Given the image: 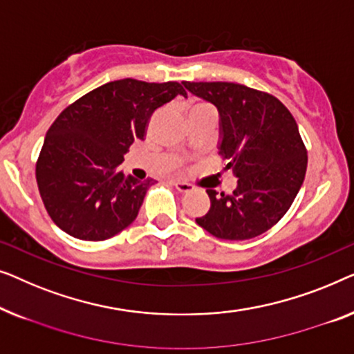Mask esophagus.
<instances>
[{
    "instance_id": "34e87169",
    "label": "esophagus",
    "mask_w": 354,
    "mask_h": 354,
    "mask_svg": "<svg viewBox=\"0 0 354 354\" xmlns=\"http://www.w3.org/2000/svg\"><path fill=\"white\" fill-rule=\"evenodd\" d=\"M173 186H175L179 192H191L192 189H194V186L192 184H189V183H186V181H173Z\"/></svg>"
}]
</instances>
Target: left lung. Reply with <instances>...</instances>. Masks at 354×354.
Wrapping results in <instances>:
<instances>
[{"label":"left lung","mask_w":354,"mask_h":354,"mask_svg":"<svg viewBox=\"0 0 354 354\" xmlns=\"http://www.w3.org/2000/svg\"><path fill=\"white\" fill-rule=\"evenodd\" d=\"M183 84L218 109V152L237 178L231 196L207 189L210 210L196 223L226 241L260 236L286 215L305 179L308 156L295 118L274 96L243 84Z\"/></svg>","instance_id":"left-lung-1"}]
</instances>
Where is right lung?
Here are the masks:
<instances>
[{
	"label": "right lung",
	"mask_w": 354,
	"mask_h": 354,
	"mask_svg": "<svg viewBox=\"0 0 354 354\" xmlns=\"http://www.w3.org/2000/svg\"><path fill=\"white\" fill-rule=\"evenodd\" d=\"M186 96L183 83L125 78L80 97L48 129L37 162L39 196L51 220L80 241H106L136 220L152 179L118 170L144 139L152 113Z\"/></svg>",
	"instance_id": "add662e5"
}]
</instances>
